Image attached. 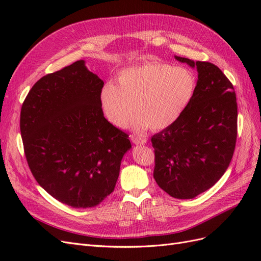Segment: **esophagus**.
I'll list each match as a JSON object with an SVG mask.
<instances>
[{"label": "esophagus", "instance_id": "esophagus-1", "mask_svg": "<svg viewBox=\"0 0 261 261\" xmlns=\"http://www.w3.org/2000/svg\"><path fill=\"white\" fill-rule=\"evenodd\" d=\"M130 139L134 144L136 145H144L147 143V138L146 137H140V136H136V135H132Z\"/></svg>", "mask_w": 261, "mask_h": 261}]
</instances>
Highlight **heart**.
Masks as SVG:
<instances>
[{"instance_id":"obj_1","label":"heart","mask_w":261,"mask_h":261,"mask_svg":"<svg viewBox=\"0 0 261 261\" xmlns=\"http://www.w3.org/2000/svg\"><path fill=\"white\" fill-rule=\"evenodd\" d=\"M196 77L185 67L146 62L121 70L116 85L101 89L100 103L108 121L123 128L136 111L132 128L159 130L174 123L191 103Z\"/></svg>"}]
</instances>
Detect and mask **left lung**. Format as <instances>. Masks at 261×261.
I'll list each match as a JSON object with an SVG mask.
<instances>
[{
  "instance_id": "1",
  "label": "left lung",
  "mask_w": 261,
  "mask_h": 261,
  "mask_svg": "<svg viewBox=\"0 0 261 261\" xmlns=\"http://www.w3.org/2000/svg\"><path fill=\"white\" fill-rule=\"evenodd\" d=\"M197 68L194 97L177 120L151 138L153 177L165 193L192 199L222 177L238 137V103L232 83L218 66L175 57Z\"/></svg>"
}]
</instances>
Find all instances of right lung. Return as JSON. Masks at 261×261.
<instances>
[{
  "label": "right lung",
  "instance_id": "1",
  "mask_svg": "<svg viewBox=\"0 0 261 261\" xmlns=\"http://www.w3.org/2000/svg\"><path fill=\"white\" fill-rule=\"evenodd\" d=\"M103 81L81 60L40 78L20 111V134L38 184L73 208L96 207L114 191L128 135L103 116Z\"/></svg>",
  "mask_w": 261,
  "mask_h": 261
}]
</instances>
